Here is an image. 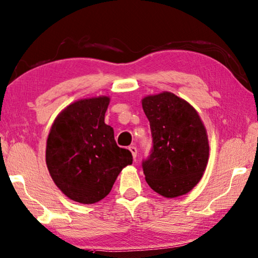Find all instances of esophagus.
I'll use <instances>...</instances> for the list:
<instances>
[{"label":"esophagus","instance_id":"34e87169","mask_svg":"<svg viewBox=\"0 0 258 258\" xmlns=\"http://www.w3.org/2000/svg\"><path fill=\"white\" fill-rule=\"evenodd\" d=\"M129 151L132 152L133 157H134L135 160H136V157H137V148L135 147V146H130V147H129Z\"/></svg>","mask_w":258,"mask_h":258}]
</instances>
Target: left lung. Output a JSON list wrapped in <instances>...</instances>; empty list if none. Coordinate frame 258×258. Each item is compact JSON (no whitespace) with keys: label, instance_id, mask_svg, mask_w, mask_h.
I'll list each match as a JSON object with an SVG mask.
<instances>
[{"label":"left lung","instance_id":"obj_1","mask_svg":"<svg viewBox=\"0 0 258 258\" xmlns=\"http://www.w3.org/2000/svg\"><path fill=\"white\" fill-rule=\"evenodd\" d=\"M151 124L153 150L143 162L146 182L165 198L192 190L210 157L209 137L198 112L183 98L162 92L142 99Z\"/></svg>","mask_w":258,"mask_h":258}]
</instances>
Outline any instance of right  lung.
Instances as JSON below:
<instances>
[{
    "label": "right lung",
    "instance_id": "add662e5",
    "mask_svg": "<svg viewBox=\"0 0 258 258\" xmlns=\"http://www.w3.org/2000/svg\"><path fill=\"white\" fill-rule=\"evenodd\" d=\"M108 96L78 99L58 113L46 142V165L56 187L80 204L108 195L117 175L133 164L130 151L116 145L104 122Z\"/></svg>",
    "mask_w": 258,
    "mask_h": 258
}]
</instances>
